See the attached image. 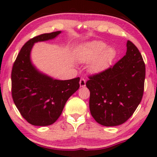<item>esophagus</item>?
<instances>
[{
	"instance_id": "obj_1",
	"label": "esophagus",
	"mask_w": 157,
	"mask_h": 157,
	"mask_svg": "<svg viewBox=\"0 0 157 157\" xmlns=\"http://www.w3.org/2000/svg\"><path fill=\"white\" fill-rule=\"evenodd\" d=\"M86 80H85L84 78H81L80 80V87H84V86H86Z\"/></svg>"
}]
</instances>
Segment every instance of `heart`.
Masks as SVG:
<instances>
[{
    "label": "heart",
    "instance_id": "obj_1",
    "mask_svg": "<svg viewBox=\"0 0 157 157\" xmlns=\"http://www.w3.org/2000/svg\"><path fill=\"white\" fill-rule=\"evenodd\" d=\"M116 56L115 50L108 47L105 43L94 40L86 43L79 47L76 52V59L80 63H90V71L99 72L112 62Z\"/></svg>",
    "mask_w": 157,
    "mask_h": 157
}]
</instances>
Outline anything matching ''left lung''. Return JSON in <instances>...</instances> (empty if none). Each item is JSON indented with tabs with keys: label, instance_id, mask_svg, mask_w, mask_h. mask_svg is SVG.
Listing matches in <instances>:
<instances>
[{
	"label": "left lung",
	"instance_id": "obj_1",
	"mask_svg": "<svg viewBox=\"0 0 157 157\" xmlns=\"http://www.w3.org/2000/svg\"><path fill=\"white\" fill-rule=\"evenodd\" d=\"M126 55L113 67L89 76L91 116L100 125L117 126L127 121L141 102L145 65L136 46L128 40Z\"/></svg>",
	"mask_w": 157,
	"mask_h": 157
}]
</instances>
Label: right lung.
Segmentation results:
<instances>
[{
  "label": "right lung",
  "mask_w": 157,
  "mask_h": 157,
  "mask_svg": "<svg viewBox=\"0 0 157 157\" xmlns=\"http://www.w3.org/2000/svg\"><path fill=\"white\" fill-rule=\"evenodd\" d=\"M60 33L43 34L27 41L12 67V99L23 117L33 125L46 126L55 122L68 99L80 87V77L55 80L40 72L31 61L30 55L35 43L54 39Z\"/></svg>",
  "instance_id": "add662e5"
}]
</instances>
